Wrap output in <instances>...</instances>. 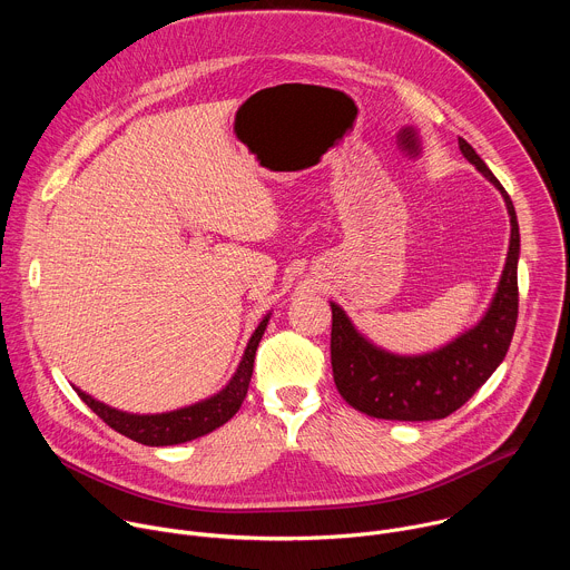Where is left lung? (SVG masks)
Returning <instances> with one entry per match:
<instances>
[{
  "label": "left lung",
  "instance_id": "1",
  "mask_svg": "<svg viewBox=\"0 0 570 570\" xmlns=\"http://www.w3.org/2000/svg\"><path fill=\"white\" fill-rule=\"evenodd\" d=\"M462 155L505 198L512 234L499 291L473 330L446 347L422 356H396L367 343L345 311L332 302V367L341 396L352 409L396 422L444 420L466 403L475 390L503 363L519 317V223L514 205L487 169L478 153L462 137Z\"/></svg>",
  "mask_w": 570,
  "mask_h": 570
}]
</instances>
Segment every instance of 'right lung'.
<instances>
[{
	"label": "right lung",
	"instance_id": "add662e5",
	"mask_svg": "<svg viewBox=\"0 0 570 570\" xmlns=\"http://www.w3.org/2000/svg\"><path fill=\"white\" fill-rule=\"evenodd\" d=\"M266 324H268V315L255 330V334L246 347V354H243V361L238 363V370L232 376V381L212 399L194 403V405H189V409L161 413V415H128V413L110 409V405L92 399L86 392H80L78 387H76V392L110 429H115L117 433H121L139 444L171 446V444H183V442L203 438V435L216 431L218 426H223L227 420H232L236 415V411L240 409L243 399H246V394H248V385H250L253 367H255V354H257L259 341L266 332Z\"/></svg>",
	"mask_w": 570,
	"mask_h": 570
}]
</instances>
